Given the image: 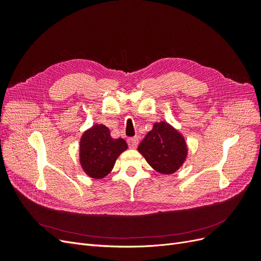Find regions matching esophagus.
Masks as SVG:
<instances>
[{
    "label": "esophagus",
    "instance_id": "34e87169",
    "mask_svg": "<svg viewBox=\"0 0 261 261\" xmlns=\"http://www.w3.org/2000/svg\"><path fill=\"white\" fill-rule=\"evenodd\" d=\"M138 143H139L138 137H132V138L127 139V144H128L129 148H132V149H135L138 146Z\"/></svg>",
    "mask_w": 261,
    "mask_h": 261
}]
</instances>
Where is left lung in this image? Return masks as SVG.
Segmentation results:
<instances>
[{
  "label": "left lung",
  "mask_w": 261,
  "mask_h": 261,
  "mask_svg": "<svg viewBox=\"0 0 261 261\" xmlns=\"http://www.w3.org/2000/svg\"><path fill=\"white\" fill-rule=\"evenodd\" d=\"M147 162L162 174H172L184 163L187 155L185 139L165 122L154 123L153 128L138 146Z\"/></svg>",
  "instance_id": "left-lung-1"
}]
</instances>
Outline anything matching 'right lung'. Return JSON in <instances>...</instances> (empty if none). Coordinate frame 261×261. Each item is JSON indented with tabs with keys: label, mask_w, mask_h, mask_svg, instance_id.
Segmentation results:
<instances>
[{
	"label": "right lung",
	"mask_w": 261,
	"mask_h": 261,
	"mask_svg": "<svg viewBox=\"0 0 261 261\" xmlns=\"http://www.w3.org/2000/svg\"><path fill=\"white\" fill-rule=\"evenodd\" d=\"M127 144L123 138L111 137L105 125H94L84 133L80 145V158L83 170L92 178L108 175Z\"/></svg>",
	"instance_id": "obj_1"
}]
</instances>
